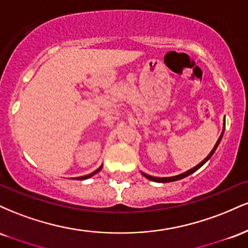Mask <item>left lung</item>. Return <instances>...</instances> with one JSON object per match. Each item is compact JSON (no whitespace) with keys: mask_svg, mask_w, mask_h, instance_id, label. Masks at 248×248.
I'll use <instances>...</instances> for the list:
<instances>
[{"mask_svg":"<svg viewBox=\"0 0 248 248\" xmlns=\"http://www.w3.org/2000/svg\"><path fill=\"white\" fill-rule=\"evenodd\" d=\"M223 133H224V130H223ZM223 133H221V135H220V138L218 139V141H217V143H216V146L213 147V149H212V152L209 154V155H207V157L205 158V160L204 161H202L201 163L198 164V166H196L195 168H192V169H190V170H187L186 172H184V173H181V175H178V176H173V177H164V178H161V177H153V176H149V175H146V173H143V176L146 178H148V179H150V181H154V182H161V183H167V182H173V181H178V179H182V178H184V177H186V176H189V175H191L192 172H195L196 170H198L199 168H201L202 166H203L204 163H205V162L209 160L210 157H211V156L213 155V153H215V150L217 149V147H218V144H219V142H220V140H221V136H223Z\"/></svg>","mask_w":248,"mask_h":248,"instance_id":"8db88e82","label":"left lung"}]
</instances>
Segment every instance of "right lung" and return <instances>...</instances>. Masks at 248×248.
Returning a JSON list of instances; mask_svg holds the SVG:
<instances>
[{"label":"right lung","mask_w":248,"mask_h":248,"mask_svg":"<svg viewBox=\"0 0 248 248\" xmlns=\"http://www.w3.org/2000/svg\"><path fill=\"white\" fill-rule=\"evenodd\" d=\"M101 168H102V167H100V168H99L98 170H95V171H93L92 173H90V175H86V176H81V177H78V178H77V179H86V178H90L91 176H93V175H94V173H96V172H98V171H100V170H101Z\"/></svg>","instance_id":"right-lung-1"}]
</instances>
